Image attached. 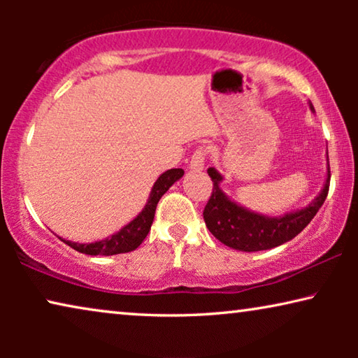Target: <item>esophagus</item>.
Here are the masks:
<instances>
[{"mask_svg": "<svg viewBox=\"0 0 358 358\" xmlns=\"http://www.w3.org/2000/svg\"><path fill=\"white\" fill-rule=\"evenodd\" d=\"M205 156H207V148L200 146V148L195 150L192 158H190L189 168L192 171H202L205 168Z\"/></svg>", "mask_w": 358, "mask_h": 358, "instance_id": "esophagus-1", "label": "esophagus"}]
</instances>
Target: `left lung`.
Wrapping results in <instances>:
<instances>
[{"instance_id": "obj_1", "label": "left lung", "mask_w": 358, "mask_h": 358, "mask_svg": "<svg viewBox=\"0 0 358 358\" xmlns=\"http://www.w3.org/2000/svg\"><path fill=\"white\" fill-rule=\"evenodd\" d=\"M310 109L315 107L310 102ZM208 176L212 178L213 190L210 200L205 205L203 220L208 231L213 234L224 246L244 252L266 251L290 241L308 227L315 218L317 210L324 203L329 192V161H327V176L321 192L306 205L305 208L285 213L282 217H267V215L251 212L241 207L223 192V176L215 168H208Z\"/></svg>"}]
</instances>
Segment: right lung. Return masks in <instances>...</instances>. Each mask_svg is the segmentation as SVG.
<instances>
[{
    "instance_id": "obj_1",
    "label": "right lung",
    "mask_w": 358,
    "mask_h": 358,
    "mask_svg": "<svg viewBox=\"0 0 358 358\" xmlns=\"http://www.w3.org/2000/svg\"><path fill=\"white\" fill-rule=\"evenodd\" d=\"M184 176L182 169H169L166 171L156 179V182L151 189L148 202L143 207V210L136 215V217L131 220L129 224H125L124 228H120L119 231L112 234V236L101 239V241L94 243H73L66 241V239H62L63 243H66L68 246L75 249L78 252L87 254V256H114V254H122V252H130L135 251L136 248L143 243L146 234L150 233L151 223H153L156 205H158L159 199L168 192L171 185Z\"/></svg>"
}]
</instances>
